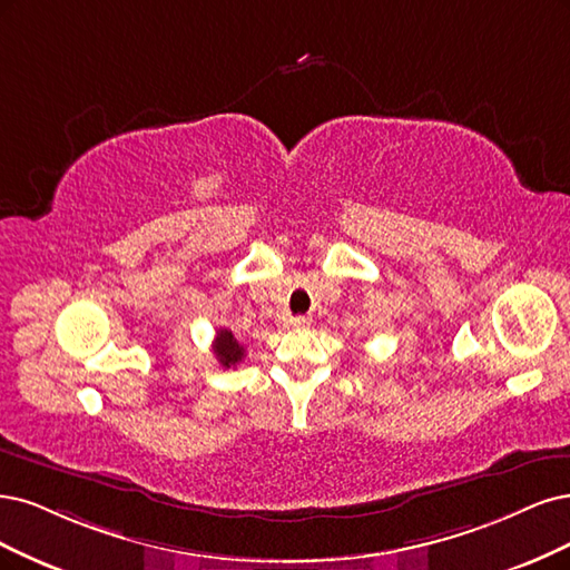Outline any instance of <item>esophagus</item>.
Masks as SVG:
<instances>
[{
    "mask_svg": "<svg viewBox=\"0 0 570 570\" xmlns=\"http://www.w3.org/2000/svg\"><path fill=\"white\" fill-rule=\"evenodd\" d=\"M312 324V317H305V315H298V317H291L288 320V326L293 328H307Z\"/></svg>",
    "mask_w": 570,
    "mask_h": 570,
    "instance_id": "34e87169",
    "label": "esophagus"
}]
</instances>
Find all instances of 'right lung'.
<instances>
[{"label":"right lung","mask_w":570,"mask_h":570,"mask_svg":"<svg viewBox=\"0 0 570 570\" xmlns=\"http://www.w3.org/2000/svg\"><path fill=\"white\" fill-rule=\"evenodd\" d=\"M213 353L217 357V362L229 370V366H236L238 362L244 360L246 347L236 341V336L229 332V328H219L215 341H213Z\"/></svg>","instance_id":"obj_1"}]
</instances>
